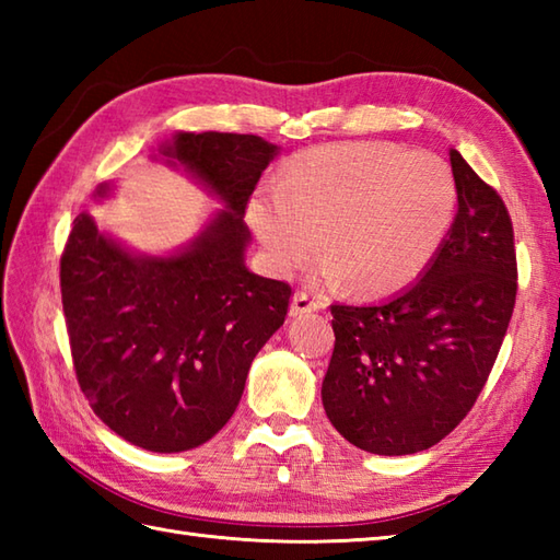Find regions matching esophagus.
<instances>
[{"label": "esophagus", "mask_w": 560, "mask_h": 560, "mask_svg": "<svg viewBox=\"0 0 560 560\" xmlns=\"http://www.w3.org/2000/svg\"><path fill=\"white\" fill-rule=\"evenodd\" d=\"M319 307V303L315 299H311V295L299 291L293 293V301H291V315H307V313H315Z\"/></svg>", "instance_id": "esophagus-1"}]
</instances>
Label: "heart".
Masks as SVG:
<instances>
[{
	"label": "heart",
	"mask_w": 560,
	"mask_h": 560,
	"mask_svg": "<svg viewBox=\"0 0 560 560\" xmlns=\"http://www.w3.org/2000/svg\"><path fill=\"white\" fill-rule=\"evenodd\" d=\"M445 161L385 141H343L295 153L247 199L245 217L269 267L291 277L317 249V279L389 295L421 277L455 219Z\"/></svg>",
	"instance_id": "b5f03b06"
}]
</instances>
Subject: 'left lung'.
I'll list each match as a JSON object with an SVG mask.
<instances>
[{"label": "left lung", "instance_id": "left-lung-1", "mask_svg": "<svg viewBox=\"0 0 560 560\" xmlns=\"http://www.w3.org/2000/svg\"><path fill=\"white\" fill-rule=\"evenodd\" d=\"M457 213L431 265L377 305H331L335 353L323 380L331 425L373 455L440 443L477 401L517 293L503 199L450 149Z\"/></svg>", "mask_w": 560, "mask_h": 560}]
</instances>
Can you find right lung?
Wrapping results in <instances>:
<instances>
[{"instance_id":"add662e5","label":"right lung","mask_w":560,"mask_h":560,"mask_svg":"<svg viewBox=\"0 0 560 560\" xmlns=\"http://www.w3.org/2000/svg\"><path fill=\"white\" fill-rule=\"evenodd\" d=\"M279 147L255 135L175 132L151 161L187 175L221 205L192 241L139 253L74 219L59 267L81 392L98 419L151 452L199 447L229 423L255 355L283 325L289 283L249 271L247 199ZM115 195L103 183L93 201Z\"/></svg>"}]
</instances>
